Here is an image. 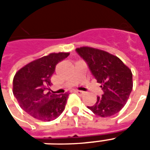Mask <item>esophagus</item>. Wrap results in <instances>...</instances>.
I'll list each match as a JSON object with an SVG mask.
<instances>
[{"instance_id": "obj_1", "label": "esophagus", "mask_w": 150, "mask_h": 150, "mask_svg": "<svg viewBox=\"0 0 150 150\" xmlns=\"http://www.w3.org/2000/svg\"><path fill=\"white\" fill-rule=\"evenodd\" d=\"M75 91V93H77V94H79V95H83V93H84L83 91H79V90H75V91Z\"/></svg>"}]
</instances>
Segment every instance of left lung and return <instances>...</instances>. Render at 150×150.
<instances>
[{"label": "left lung", "instance_id": "1", "mask_svg": "<svg viewBox=\"0 0 150 150\" xmlns=\"http://www.w3.org/2000/svg\"><path fill=\"white\" fill-rule=\"evenodd\" d=\"M76 51L87 62L91 74L104 91L102 96L97 97L96 103L88 108L101 117L119 112L132 90L131 70L118 57L102 50L82 46Z\"/></svg>", "mask_w": 150, "mask_h": 150}]
</instances>
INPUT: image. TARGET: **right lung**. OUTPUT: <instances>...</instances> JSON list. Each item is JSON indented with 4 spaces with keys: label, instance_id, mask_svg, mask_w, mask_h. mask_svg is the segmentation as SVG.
Instances as JSON below:
<instances>
[{
    "label": "right lung",
    "instance_id": "obj_1",
    "mask_svg": "<svg viewBox=\"0 0 150 150\" xmlns=\"http://www.w3.org/2000/svg\"><path fill=\"white\" fill-rule=\"evenodd\" d=\"M69 54L50 53L29 62L15 74L13 93L20 107L35 119L50 121L64 110L69 94H54L50 87L56 65Z\"/></svg>",
    "mask_w": 150,
    "mask_h": 150
}]
</instances>
